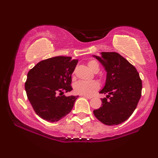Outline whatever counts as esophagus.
Returning a JSON list of instances; mask_svg holds the SVG:
<instances>
[{
  "mask_svg": "<svg viewBox=\"0 0 158 158\" xmlns=\"http://www.w3.org/2000/svg\"><path fill=\"white\" fill-rule=\"evenodd\" d=\"M83 97L86 98V99H91L92 98V97H91V96H83Z\"/></svg>",
  "mask_w": 158,
  "mask_h": 158,
  "instance_id": "1",
  "label": "esophagus"
}]
</instances>
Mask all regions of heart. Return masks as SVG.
I'll return each mask as SVG.
<instances>
[{"instance_id": "1", "label": "heart", "mask_w": 158, "mask_h": 158, "mask_svg": "<svg viewBox=\"0 0 158 158\" xmlns=\"http://www.w3.org/2000/svg\"><path fill=\"white\" fill-rule=\"evenodd\" d=\"M89 68L94 73L99 71V65L97 61L91 60L88 63ZM99 83L97 81H78L74 85V91L75 94L82 96H91L99 89Z\"/></svg>"}]
</instances>
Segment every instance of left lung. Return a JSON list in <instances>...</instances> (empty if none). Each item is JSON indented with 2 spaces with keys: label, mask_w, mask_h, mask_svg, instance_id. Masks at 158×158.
<instances>
[{
  "label": "left lung",
  "mask_w": 158,
  "mask_h": 158,
  "mask_svg": "<svg viewBox=\"0 0 158 158\" xmlns=\"http://www.w3.org/2000/svg\"><path fill=\"white\" fill-rule=\"evenodd\" d=\"M98 59L106 71L104 87L100 94L102 106L94 110L96 118L107 126H116L128 120L142 96V83L134 66L116 52H101Z\"/></svg>",
  "instance_id": "obj_1"
}]
</instances>
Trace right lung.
I'll use <instances>...</instances> for the list:
<instances>
[{"instance_id":"obj_1","label":"right lung","mask_w":158,"mask_h":158,"mask_svg":"<svg viewBox=\"0 0 158 158\" xmlns=\"http://www.w3.org/2000/svg\"><path fill=\"white\" fill-rule=\"evenodd\" d=\"M77 61L70 56L52 57L38 62L27 73V96L42 119L57 122L71 112L78 96L63 94L73 90L72 74Z\"/></svg>"}]
</instances>
